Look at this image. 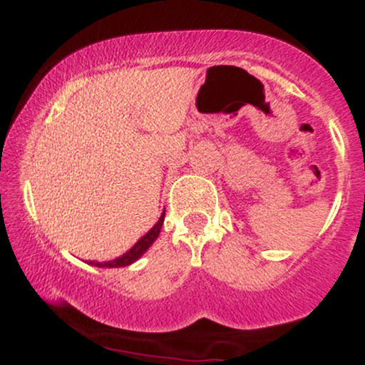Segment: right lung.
<instances>
[{
  "label": "right lung",
  "instance_id": "right-lung-1",
  "mask_svg": "<svg viewBox=\"0 0 365 365\" xmlns=\"http://www.w3.org/2000/svg\"><path fill=\"white\" fill-rule=\"evenodd\" d=\"M163 221H165V212H163L161 217H159L158 223L153 226V230L145 233V235L142 237L140 240L137 242V244L133 245L127 254L121 255V257L113 259V261H108V262H92L91 261V264H92V266H98V267H125V266H128V264L135 262L137 259H139L140 255L144 254L150 245H153V242L159 237V232H161Z\"/></svg>",
  "mask_w": 365,
  "mask_h": 365
}]
</instances>
